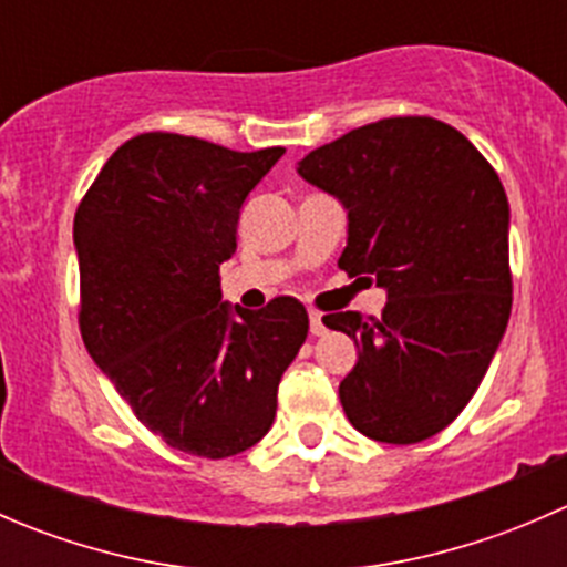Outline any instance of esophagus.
Masks as SVG:
<instances>
[{
  "mask_svg": "<svg viewBox=\"0 0 567 567\" xmlns=\"http://www.w3.org/2000/svg\"><path fill=\"white\" fill-rule=\"evenodd\" d=\"M310 331L316 337H323L326 334V323H323V316H320L318 310H310Z\"/></svg>",
  "mask_w": 567,
  "mask_h": 567,
  "instance_id": "34e87169",
  "label": "esophagus"
}]
</instances>
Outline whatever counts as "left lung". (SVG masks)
<instances>
[{"label":"left lung","instance_id":"8db88e82","mask_svg":"<svg viewBox=\"0 0 567 567\" xmlns=\"http://www.w3.org/2000/svg\"><path fill=\"white\" fill-rule=\"evenodd\" d=\"M299 175L348 210L337 266L386 290L381 318L331 312L359 348L351 425L386 444L436 436L477 392L513 307L511 205L483 153L433 117H386L307 153Z\"/></svg>","mask_w":567,"mask_h":567}]
</instances>
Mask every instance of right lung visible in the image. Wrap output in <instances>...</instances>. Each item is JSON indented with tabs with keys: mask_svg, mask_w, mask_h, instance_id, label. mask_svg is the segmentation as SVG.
<instances>
[{
	"mask_svg": "<svg viewBox=\"0 0 567 567\" xmlns=\"http://www.w3.org/2000/svg\"><path fill=\"white\" fill-rule=\"evenodd\" d=\"M282 153L151 131L120 145L79 203L84 346L136 420L181 453L219 461L260 442L307 340L293 296L244 310L219 288L244 203Z\"/></svg>",
	"mask_w": 567,
	"mask_h": 567,
	"instance_id": "right-lung-1",
	"label": "right lung"
}]
</instances>
